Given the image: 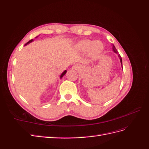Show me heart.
I'll return each instance as SVG.
<instances>
[{
	"mask_svg": "<svg viewBox=\"0 0 149 149\" xmlns=\"http://www.w3.org/2000/svg\"><path fill=\"white\" fill-rule=\"evenodd\" d=\"M78 49L81 52H88L89 55L96 57L101 53L103 49V45L100 41H94L88 39L81 40L76 45Z\"/></svg>",
	"mask_w": 149,
	"mask_h": 149,
	"instance_id": "b5f03b06",
	"label": "heart"
}]
</instances>
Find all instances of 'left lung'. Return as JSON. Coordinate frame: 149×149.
I'll use <instances>...</instances> for the list:
<instances>
[{"instance_id": "obj_1", "label": "left lung", "mask_w": 149, "mask_h": 149, "mask_svg": "<svg viewBox=\"0 0 149 149\" xmlns=\"http://www.w3.org/2000/svg\"><path fill=\"white\" fill-rule=\"evenodd\" d=\"M112 48H113V51H114V52H115L116 53H117V54H118V52L116 50V48H115V47L113 45V47H112ZM118 56H119V59H120V63H121V65H122V66H123V62H122V58H121V56H120V55H118Z\"/></svg>"}]
</instances>
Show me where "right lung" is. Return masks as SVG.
Masks as SVG:
<instances>
[{
  "instance_id": "obj_1",
  "label": "right lung",
  "mask_w": 149,
  "mask_h": 149,
  "mask_svg": "<svg viewBox=\"0 0 149 149\" xmlns=\"http://www.w3.org/2000/svg\"><path fill=\"white\" fill-rule=\"evenodd\" d=\"M33 39H31V40H30V41H29L27 43H26L25 45H27V44H29V43H31V42H33ZM66 70H65L64 72H63V73L61 74V76H60V78H61L62 77H63V76L65 74H66Z\"/></svg>"
}]
</instances>
